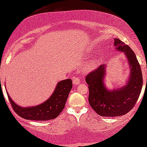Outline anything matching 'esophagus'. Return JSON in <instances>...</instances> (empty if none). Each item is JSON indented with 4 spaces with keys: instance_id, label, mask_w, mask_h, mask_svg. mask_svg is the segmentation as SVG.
I'll return each instance as SVG.
<instances>
[{
    "instance_id": "34e87169",
    "label": "esophagus",
    "mask_w": 147,
    "mask_h": 147,
    "mask_svg": "<svg viewBox=\"0 0 147 147\" xmlns=\"http://www.w3.org/2000/svg\"><path fill=\"white\" fill-rule=\"evenodd\" d=\"M72 82L74 85H78V84H80V78L78 77H73L72 78Z\"/></svg>"
}]
</instances>
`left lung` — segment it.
Segmentation results:
<instances>
[{"label":"left lung","instance_id":"obj_1","mask_svg":"<svg viewBox=\"0 0 147 147\" xmlns=\"http://www.w3.org/2000/svg\"><path fill=\"white\" fill-rule=\"evenodd\" d=\"M114 46L118 51L124 52L129 63L128 83L112 91L108 90L104 84L106 65L103 64L86 77L89 89L88 101L94 111L102 116L114 117L128 113L137 102L143 83L141 68L133 51L118 39H114Z\"/></svg>","mask_w":147,"mask_h":147}]
</instances>
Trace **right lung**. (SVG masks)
Returning <instances> with one entry per match:
<instances>
[{
	"instance_id": "1",
	"label": "right lung",
	"mask_w": 147,
	"mask_h": 147,
	"mask_svg": "<svg viewBox=\"0 0 147 147\" xmlns=\"http://www.w3.org/2000/svg\"><path fill=\"white\" fill-rule=\"evenodd\" d=\"M72 88L70 79L58 82L53 93L45 102L33 107L23 108L16 104L7 93L12 108L16 113L26 120H49L57 118L65 107Z\"/></svg>"
}]
</instances>
